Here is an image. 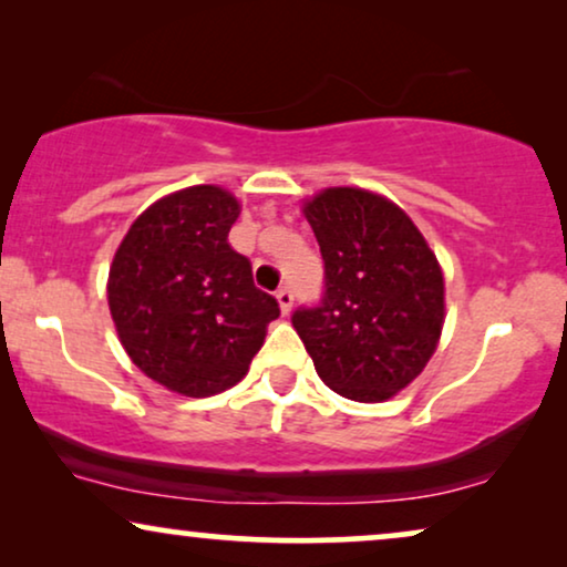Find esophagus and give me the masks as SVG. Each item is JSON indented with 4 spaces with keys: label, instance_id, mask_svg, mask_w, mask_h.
<instances>
[{
    "label": "esophagus",
    "instance_id": "obj_1",
    "mask_svg": "<svg viewBox=\"0 0 567 567\" xmlns=\"http://www.w3.org/2000/svg\"><path fill=\"white\" fill-rule=\"evenodd\" d=\"M292 300H296V296H292L290 288H282L277 290V303H279V311H282L285 316H288L292 311Z\"/></svg>",
    "mask_w": 567,
    "mask_h": 567
}]
</instances>
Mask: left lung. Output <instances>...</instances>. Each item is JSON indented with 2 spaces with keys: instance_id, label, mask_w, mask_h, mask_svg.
I'll return each mask as SVG.
<instances>
[{
  "instance_id": "8db88e82",
  "label": "left lung",
  "mask_w": 567,
  "mask_h": 567,
  "mask_svg": "<svg viewBox=\"0 0 567 567\" xmlns=\"http://www.w3.org/2000/svg\"><path fill=\"white\" fill-rule=\"evenodd\" d=\"M323 259V296L292 327L339 396L386 402L441 339L443 271L404 209L365 188H323L303 207Z\"/></svg>"
}]
</instances>
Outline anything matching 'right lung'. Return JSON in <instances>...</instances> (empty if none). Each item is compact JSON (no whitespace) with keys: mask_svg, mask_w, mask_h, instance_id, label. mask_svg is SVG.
<instances>
[{"mask_svg":"<svg viewBox=\"0 0 567 567\" xmlns=\"http://www.w3.org/2000/svg\"><path fill=\"white\" fill-rule=\"evenodd\" d=\"M240 205L220 186H188L150 205L109 271L118 339L147 379L184 396L236 386L261 350L277 300L228 244Z\"/></svg>","mask_w":567,"mask_h":567,"instance_id":"add662e5","label":"right lung"}]
</instances>
